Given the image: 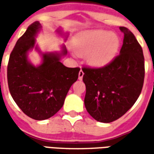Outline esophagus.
<instances>
[{
  "label": "esophagus",
  "instance_id": "34e87169",
  "mask_svg": "<svg viewBox=\"0 0 154 154\" xmlns=\"http://www.w3.org/2000/svg\"><path fill=\"white\" fill-rule=\"evenodd\" d=\"M83 75H84V72L80 69V72H79V80H81L83 79Z\"/></svg>",
  "mask_w": 154,
  "mask_h": 154
}]
</instances>
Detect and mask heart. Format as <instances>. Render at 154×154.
Wrapping results in <instances>:
<instances>
[{
	"instance_id": "obj_1",
	"label": "heart",
	"mask_w": 154,
	"mask_h": 154,
	"mask_svg": "<svg viewBox=\"0 0 154 154\" xmlns=\"http://www.w3.org/2000/svg\"><path fill=\"white\" fill-rule=\"evenodd\" d=\"M120 39L114 32L93 30L82 33L75 42V51L80 56H86L87 61L94 67L109 63L117 53Z\"/></svg>"
}]
</instances>
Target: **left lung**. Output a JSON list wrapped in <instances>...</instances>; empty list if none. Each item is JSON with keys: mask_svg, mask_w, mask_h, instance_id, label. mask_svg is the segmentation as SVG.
I'll return each instance as SVG.
<instances>
[{"mask_svg": "<svg viewBox=\"0 0 154 154\" xmlns=\"http://www.w3.org/2000/svg\"><path fill=\"white\" fill-rule=\"evenodd\" d=\"M120 30L124 34L120 54L101 68H82L86 109L101 122H111L124 115L139 98L144 83L142 48L131 31L124 26Z\"/></svg>", "mask_w": 154, "mask_h": 154, "instance_id": "8db88e82", "label": "left lung"}]
</instances>
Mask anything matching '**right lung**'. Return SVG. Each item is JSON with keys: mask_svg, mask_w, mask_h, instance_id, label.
I'll return each mask as SVG.
<instances>
[{"mask_svg": "<svg viewBox=\"0 0 154 154\" xmlns=\"http://www.w3.org/2000/svg\"><path fill=\"white\" fill-rule=\"evenodd\" d=\"M40 27L37 21L28 26L18 39L8 64L9 92L21 110L35 120L48 119L62 108L80 69L65 67L61 56L55 54H45L39 67L29 63L26 53L34 47V37ZM62 54H67L65 48Z\"/></svg>", "mask_w": 154, "mask_h": 154, "instance_id": "obj_1", "label": "right lung"}]
</instances>
